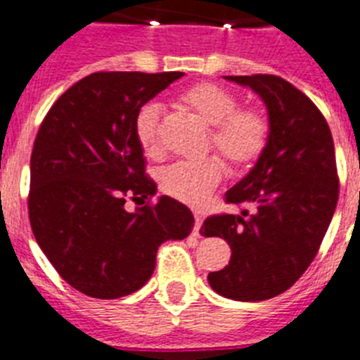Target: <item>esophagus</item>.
I'll use <instances>...</instances> for the list:
<instances>
[{
    "mask_svg": "<svg viewBox=\"0 0 360 360\" xmlns=\"http://www.w3.org/2000/svg\"><path fill=\"white\" fill-rule=\"evenodd\" d=\"M202 214L200 212H195V227H193V236H200V227H202Z\"/></svg>",
    "mask_w": 360,
    "mask_h": 360,
    "instance_id": "1",
    "label": "esophagus"
}]
</instances>
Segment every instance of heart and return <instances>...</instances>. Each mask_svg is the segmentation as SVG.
I'll return each instance as SVG.
<instances>
[{"mask_svg": "<svg viewBox=\"0 0 360 360\" xmlns=\"http://www.w3.org/2000/svg\"><path fill=\"white\" fill-rule=\"evenodd\" d=\"M182 104L202 122L211 126V148L234 169L249 167L265 149L269 141V120L259 110L240 108L236 95L212 82L193 86L182 95ZM164 106L149 101L135 115V135L146 153L162 151ZM224 178V165L218 158L200 164L176 162L160 171L158 184L165 195L193 207L207 202Z\"/></svg>", "mask_w": 360, "mask_h": 360, "instance_id": "b5f03b06", "label": "heart"}]
</instances>
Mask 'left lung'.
Returning <instances> with one entry per match:
<instances>
[{
    "instance_id": "obj_1",
    "label": "left lung",
    "mask_w": 360,
    "mask_h": 360,
    "mask_svg": "<svg viewBox=\"0 0 360 360\" xmlns=\"http://www.w3.org/2000/svg\"><path fill=\"white\" fill-rule=\"evenodd\" d=\"M225 79L262 97L269 141L250 173L225 193L243 211L203 221L202 236L224 238L232 250L229 265L207 279L224 297L265 301L304 274L328 231L339 198L335 149L323 113L288 81L263 73Z\"/></svg>"
}]
</instances>
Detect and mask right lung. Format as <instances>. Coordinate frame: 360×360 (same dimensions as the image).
Masks as SVG:
<instances>
[{
	"label": "right lung",
	"instance_id": "obj_1",
	"mask_svg": "<svg viewBox=\"0 0 360 360\" xmlns=\"http://www.w3.org/2000/svg\"><path fill=\"white\" fill-rule=\"evenodd\" d=\"M182 72H97L68 88L44 117L30 157L28 216L37 245L75 290L117 299L142 288L167 240L195 218L184 203L124 209L157 195L135 135L139 108Z\"/></svg>",
	"mask_w": 360,
	"mask_h": 360
}]
</instances>
